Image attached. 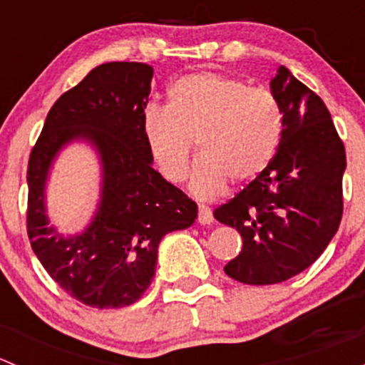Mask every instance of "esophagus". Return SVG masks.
Returning a JSON list of instances; mask_svg holds the SVG:
<instances>
[{
  "mask_svg": "<svg viewBox=\"0 0 365 365\" xmlns=\"http://www.w3.org/2000/svg\"><path fill=\"white\" fill-rule=\"evenodd\" d=\"M197 220L201 224H212L213 222V213L208 206H200V213H197Z\"/></svg>",
  "mask_w": 365,
  "mask_h": 365,
  "instance_id": "34e87169",
  "label": "esophagus"
}]
</instances>
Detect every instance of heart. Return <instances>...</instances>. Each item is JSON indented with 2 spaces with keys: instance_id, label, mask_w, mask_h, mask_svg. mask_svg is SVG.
Masks as SVG:
<instances>
[{
  "instance_id": "b5f03b06",
  "label": "heart",
  "mask_w": 365,
  "mask_h": 365,
  "mask_svg": "<svg viewBox=\"0 0 365 365\" xmlns=\"http://www.w3.org/2000/svg\"><path fill=\"white\" fill-rule=\"evenodd\" d=\"M282 128L270 90L213 72L182 77L169 88L165 108L148 106L143 114L150 159L168 182L187 178L196 143L200 162L190 190L201 200L222 194L227 180L257 178L274 160Z\"/></svg>"
}]
</instances>
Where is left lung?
Masks as SVG:
<instances>
[{"instance_id":"left-lung-1","label":"left lung","mask_w":365,"mask_h":365,"mask_svg":"<svg viewBox=\"0 0 365 365\" xmlns=\"http://www.w3.org/2000/svg\"><path fill=\"white\" fill-rule=\"evenodd\" d=\"M284 128L274 160L213 212L244 247L224 272L245 284H277L311 267L342 217L346 152L322 98L279 68L270 83Z\"/></svg>"}]
</instances>
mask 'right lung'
<instances>
[{
	"label": "right lung",
	"instance_id": "1",
	"mask_svg": "<svg viewBox=\"0 0 365 365\" xmlns=\"http://www.w3.org/2000/svg\"><path fill=\"white\" fill-rule=\"evenodd\" d=\"M153 68L111 61L65 91L29 153L26 227L47 274L63 292L95 309H120L143 297L155 275L164 235L192 226L197 205L152 168L143 114ZM72 138L101 155L103 201L84 234L63 239L46 226L43 187L50 162Z\"/></svg>",
	"mask_w": 365,
	"mask_h": 365
}]
</instances>
